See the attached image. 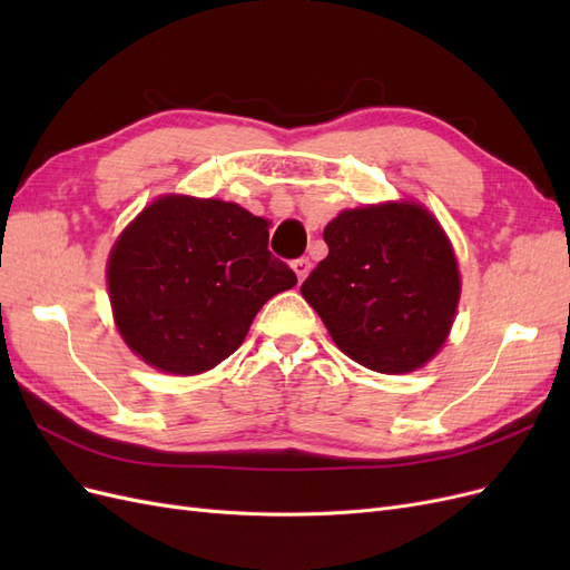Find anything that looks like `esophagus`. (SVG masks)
I'll return each mask as SVG.
<instances>
[{
  "mask_svg": "<svg viewBox=\"0 0 570 570\" xmlns=\"http://www.w3.org/2000/svg\"><path fill=\"white\" fill-rule=\"evenodd\" d=\"M292 268H295V273H297V281L302 283L306 275H308V271H312V262H308L306 256H302V258H295V262H292Z\"/></svg>",
  "mask_w": 570,
  "mask_h": 570,
  "instance_id": "esophagus-1",
  "label": "esophagus"
}]
</instances>
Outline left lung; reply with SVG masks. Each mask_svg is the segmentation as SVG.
Here are the masks:
<instances>
[{"instance_id": "1", "label": "left lung", "mask_w": 570, "mask_h": 570, "mask_svg": "<svg viewBox=\"0 0 570 570\" xmlns=\"http://www.w3.org/2000/svg\"><path fill=\"white\" fill-rule=\"evenodd\" d=\"M327 256L302 297L356 364L400 375L444 344L461 278L450 237L425 206L385 202L337 214L323 230Z\"/></svg>"}]
</instances>
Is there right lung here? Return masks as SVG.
Listing matches in <instances>:
<instances>
[{"instance_id": "1", "label": "right lung", "mask_w": 570, "mask_h": 570, "mask_svg": "<svg viewBox=\"0 0 570 570\" xmlns=\"http://www.w3.org/2000/svg\"><path fill=\"white\" fill-rule=\"evenodd\" d=\"M268 226L239 204L166 195L120 233L107 283L120 337L145 364L197 375L228 358L297 275L268 252Z\"/></svg>"}]
</instances>
